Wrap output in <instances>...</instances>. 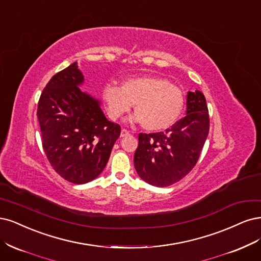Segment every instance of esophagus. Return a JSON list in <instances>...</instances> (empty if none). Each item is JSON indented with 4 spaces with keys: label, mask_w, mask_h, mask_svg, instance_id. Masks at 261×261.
<instances>
[{
    "label": "esophagus",
    "mask_w": 261,
    "mask_h": 261,
    "mask_svg": "<svg viewBox=\"0 0 261 261\" xmlns=\"http://www.w3.org/2000/svg\"><path fill=\"white\" fill-rule=\"evenodd\" d=\"M129 134H130V132H129L127 129H122L121 132H120V137H121V138H124V137L129 136Z\"/></svg>",
    "instance_id": "esophagus-1"
}]
</instances>
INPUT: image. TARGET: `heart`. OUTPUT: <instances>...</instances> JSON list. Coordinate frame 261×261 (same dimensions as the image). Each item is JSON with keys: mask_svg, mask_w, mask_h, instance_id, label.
<instances>
[{"mask_svg": "<svg viewBox=\"0 0 261 261\" xmlns=\"http://www.w3.org/2000/svg\"><path fill=\"white\" fill-rule=\"evenodd\" d=\"M106 113L112 120L128 114L134 104L131 121L146 130L162 131L171 127L182 114L184 92L158 75H138L124 79L121 87L107 85L102 93Z\"/></svg>", "mask_w": 261, "mask_h": 261, "instance_id": "heart-1", "label": "heart"}]
</instances>
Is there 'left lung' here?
<instances>
[{
  "label": "left lung",
  "instance_id": "8db88e82",
  "mask_svg": "<svg viewBox=\"0 0 261 261\" xmlns=\"http://www.w3.org/2000/svg\"><path fill=\"white\" fill-rule=\"evenodd\" d=\"M209 132L206 98L200 91L188 92L187 115L170 129L140 133L134 167L150 186L169 187L196 165Z\"/></svg>",
  "mask_w": 261,
  "mask_h": 261
}]
</instances>
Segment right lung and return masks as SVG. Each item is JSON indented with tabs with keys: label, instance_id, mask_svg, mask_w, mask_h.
Here are the masks:
<instances>
[{
	"label": "right lung",
	"instance_id": "1",
	"mask_svg": "<svg viewBox=\"0 0 261 261\" xmlns=\"http://www.w3.org/2000/svg\"><path fill=\"white\" fill-rule=\"evenodd\" d=\"M83 81L77 62L57 72L42 92L37 112L49 164L74 184L97 178L121 130L106 119L97 98L80 90Z\"/></svg>",
	"mask_w": 261,
	"mask_h": 261
}]
</instances>
